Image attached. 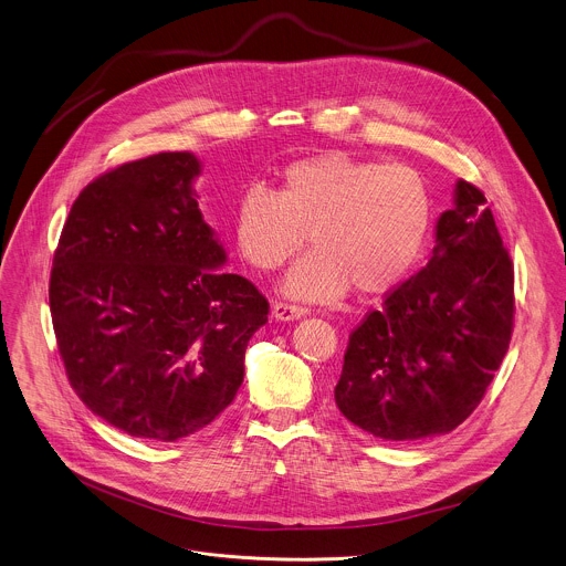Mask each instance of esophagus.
Masks as SVG:
<instances>
[{"mask_svg":"<svg viewBox=\"0 0 566 566\" xmlns=\"http://www.w3.org/2000/svg\"><path fill=\"white\" fill-rule=\"evenodd\" d=\"M304 313H306V306H302V304L284 302V300L273 302V317L275 319H293V317H302Z\"/></svg>","mask_w":566,"mask_h":566,"instance_id":"34e87169","label":"esophagus"}]
</instances>
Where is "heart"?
<instances>
[{
	"mask_svg": "<svg viewBox=\"0 0 566 566\" xmlns=\"http://www.w3.org/2000/svg\"><path fill=\"white\" fill-rule=\"evenodd\" d=\"M432 230L426 179L410 166L376 164L343 151L282 170L277 188L251 186L234 208V247L258 271H275L304 244L284 282L302 300H336L352 286L382 295L423 258Z\"/></svg>",
	"mask_w": 566,
	"mask_h": 566,
	"instance_id": "1",
	"label": "heart"
}]
</instances>
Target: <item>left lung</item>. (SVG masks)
I'll list each match as a JSON object with an SVG mask.
<instances>
[{"mask_svg":"<svg viewBox=\"0 0 566 566\" xmlns=\"http://www.w3.org/2000/svg\"><path fill=\"white\" fill-rule=\"evenodd\" d=\"M515 271L486 197L457 184L432 260L349 334L336 406L387 441L463 423L500 369L515 322Z\"/></svg>","mask_w":566,"mask_h":566,"instance_id":"left-lung-1","label":"left lung"}]
</instances>
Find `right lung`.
<instances>
[{"label":"right lung","mask_w":566,"mask_h":566,"mask_svg":"<svg viewBox=\"0 0 566 566\" xmlns=\"http://www.w3.org/2000/svg\"><path fill=\"white\" fill-rule=\"evenodd\" d=\"M199 160L160 151L96 177L64 221L49 306L66 378L109 426L177 441L210 426L266 325L258 286L214 271L226 253L192 195Z\"/></svg>","instance_id":"add662e5"}]
</instances>
